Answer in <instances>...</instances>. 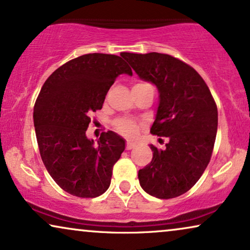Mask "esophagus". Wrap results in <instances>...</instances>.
Here are the masks:
<instances>
[{
    "mask_svg": "<svg viewBox=\"0 0 250 250\" xmlns=\"http://www.w3.org/2000/svg\"><path fill=\"white\" fill-rule=\"evenodd\" d=\"M135 147H137V145H135L134 142H131V141L126 142V149H127V150H131V149L135 148Z\"/></svg>",
    "mask_w": 250,
    "mask_h": 250,
    "instance_id": "obj_1",
    "label": "esophagus"
}]
</instances>
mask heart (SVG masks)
<instances>
[{
    "instance_id": "heart-1",
    "label": "heart",
    "mask_w": 250,
    "mask_h": 250,
    "mask_svg": "<svg viewBox=\"0 0 250 250\" xmlns=\"http://www.w3.org/2000/svg\"><path fill=\"white\" fill-rule=\"evenodd\" d=\"M144 83H138L135 85H141ZM134 85V86H135ZM139 123L135 121H132V119H127V118H121L117 119L115 122V128L121 133V134L125 135L127 138H134L137 135V133L139 131Z\"/></svg>"
}]
</instances>
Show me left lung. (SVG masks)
Segmentation results:
<instances>
[{
    "instance_id": "8db88e82",
    "label": "left lung",
    "mask_w": 250,
    "mask_h": 250,
    "mask_svg": "<svg viewBox=\"0 0 250 250\" xmlns=\"http://www.w3.org/2000/svg\"><path fill=\"white\" fill-rule=\"evenodd\" d=\"M145 82L154 83L160 102L150 132L167 137L165 149L154 151L153 160L139 170L140 186L149 195L172 199L189 190L211 158L218 111L202 77L183 61L167 54L123 53Z\"/></svg>"
}]
</instances>
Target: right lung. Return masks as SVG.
Returning a JSON list of instances; mask_svg holds the SVG:
<instances>
[{
	"mask_svg": "<svg viewBox=\"0 0 250 250\" xmlns=\"http://www.w3.org/2000/svg\"><path fill=\"white\" fill-rule=\"evenodd\" d=\"M123 73L132 76L122 57L83 55L54 71L35 101L33 119L42 162L55 183L71 195L96 197L109 188L125 140L108 131L95 145L86 129L90 113L102 109L106 93Z\"/></svg>",
	"mask_w": 250,
	"mask_h": 250,
	"instance_id": "obj_1",
	"label": "right lung"
}]
</instances>
